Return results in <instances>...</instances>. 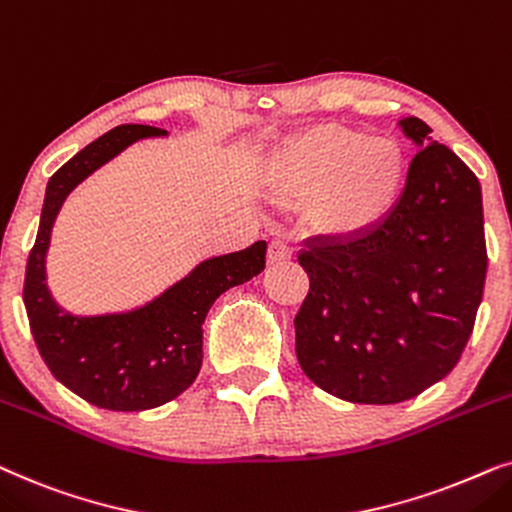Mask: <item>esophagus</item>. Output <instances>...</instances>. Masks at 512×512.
<instances>
[{
	"label": "esophagus",
	"instance_id": "esophagus-1",
	"mask_svg": "<svg viewBox=\"0 0 512 512\" xmlns=\"http://www.w3.org/2000/svg\"><path fill=\"white\" fill-rule=\"evenodd\" d=\"M292 260V245L285 241H271L269 245V262L271 264H283Z\"/></svg>",
	"mask_w": 512,
	"mask_h": 512
}]
</instances>
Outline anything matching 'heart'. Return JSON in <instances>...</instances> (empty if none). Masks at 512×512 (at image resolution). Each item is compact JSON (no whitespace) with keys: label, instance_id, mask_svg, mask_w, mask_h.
<instances>
[{"label":"heart","instance_id":"obj_1","mask_svg":"<svg viewBox=\"0 0 512 512\" xmlns=\"http://www.w3.org/2000/svg\"><path fill=\"white\" fill-rule=\"evenodd\" d=\"M407 161L393 138H365L320 126L290 142L274 166V187L295 201L320 199L318 217L339 231L379 222L403 192Z\"/></svg>","mask_w":512,"mask_h":512}]
</instances>
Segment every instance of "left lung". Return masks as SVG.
I'll use <instances>...</instances> for the list:
<instances>
[{"label":"left lung","instance_id":"obj_1","mask_svg":"<svg viewBox=\"0 0 512 512\" xmlns=\"http://www.w3.org/2000/svg\"><path fill=\"white\" fill-rule=\"evenodd\" d=\"M405 189L374 227L306 243L309 292L295 351L323 391L363 405L410 400L459 363L487 276L480 182L421 119ZM427 147L424 148L423 145Z\"/></svg>","mask_w":512,"mask_h":512}]
</instances>
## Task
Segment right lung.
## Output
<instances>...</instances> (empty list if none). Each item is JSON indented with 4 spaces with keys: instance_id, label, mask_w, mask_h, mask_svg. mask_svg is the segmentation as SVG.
I'll list each match as a JSON object with an SVG mask.
<instances>
[{
    "instance_id": "right-lung-1",
    "label": "right lung",
    "mask_w": 512,
    "mask_h": 512,
    "mask_svg": "<svg viewBox=\"0 0 512 512\" xmlns=\"http://www.w3.org/2000/svg\"><path fill=\"white\" fill-rule=\"evenodd\" d=\"M166 135L126 124L100 135L51 175L37 241L27 257L23 302L30 330L53 377L86 403L114 412L152 410L194 384L203 360V320L222 292L257 276L267 241L201 262L192 274L142 309L109 316H72L46 288L51 227L67 194L84 177L140 138Z\"/></svg>"
}]
</instances>
